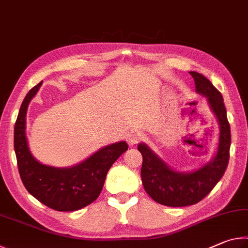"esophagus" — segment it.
Segmentation results:
<instances>
[{
    "instance_id": "34e87169",
    "label": "esophagus",
    "mask_w": 248,
    "mask_h": 248,
    "mask_svg": "<svg viewBox=\"0 0 248 248\" xmlns=\"http://www.w3.org/2000/svg\"><path fill=\"white\" fill-rule=\"evenodd\" d=\"M143 139H144L143 133H142L141 131H138V130H133V131L130 132L127 136V142H128L129 146L136 145L137 143H139V142Z\"/></svg>"
}]
</instances>
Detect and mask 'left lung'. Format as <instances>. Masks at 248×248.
<instances>
[{"label": "left lung", "instance_id": "8db88e82", "mask_svg": "<svg viewBox=\"0 0 248 248\" xmlns=\"http://www.w3.org/2000/svg\"><path fill=\"white\" fill-rule=\"evenodd\" d=\"M195 79L196 92L207 98L210 109L219 124V143L217 152L208 163L191 171H180L170 167L148 144H138L143 157L141 179L151 198L169 207H186L202 200L222 178L228 167L231 130L223 97L209 79L195 71L189 72Z\"/></svg>", "mask_w": 248, "mask_h": 248}]
</instances>
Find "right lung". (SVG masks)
Here are the masks:
<instances>
[{
  "mask_svg": "<svg viewBox=\"0 0 248 248\" xmlns=\"http://www.w3.org/2000/svg\"><path fill=\"white\" fill-rule=\"evenodd\" d=\"M43 82L28 92L14 128V149L20 178L31 196L57 211H75L93 202L103 189L111 165L128 150L125 141L103 146L78 164L54 167L33 157L26 137V114Z\"/></svg>",
  "mask_w": 248,
  "mask_h": 248,
  "instance_id": "obj_1",
  "label": "right lung"
}]
</instances>
